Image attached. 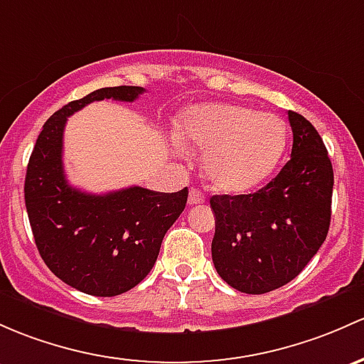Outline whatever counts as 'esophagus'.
<instances>
[{"label": "esophagus", "instance_id": "1", "mask_svg": "<svg viewBox=\"0 0 364 364\" xmlns=\"http://www.w3.org/2000/svg\"><path fill=\"white\" fill-rule=\"evenodd\" d=\"M205 200L204 193L200 192L198 188H192L190 190V195H188V204L190 205H195V204H202V202Z\"/></svg>", "mask_w": 364, "mask_h": 364}]
</instances>
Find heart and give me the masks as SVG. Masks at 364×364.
Masks as SVG:
<instances>
[{"mask_svg": "<svg viewBox=\"0 0 364 364\" xmlns=\"http://www.w3.org/2000/svg\"><path fill=\"white\" fill-rule=\"evenodd\" d=\"M178 137L205 150L202 167L213 188L250 192L277 169L288 148L286 122L235 102L197 105L183 112Z\"/></svg>", "mask_w": 364, "mask_h": 364, "instance_id": "b5f03b06", "label": "heart"}]
</instances>
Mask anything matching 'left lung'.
Instances as JSON below:
<instances>
[{
	"instance_id": "obj_1",
	"label": "left lung",
	"mask_w": 364,
	"mask_h": 364,
	"mask_svg": "<svg viewBox=\"0 0 364 364\" xmlns=\"http://www.w3.org/2000/svg\"><path fill=\"white\" fill-rule=\"evenodd\" d=\"M291 159L258 192L213 195L216 272L237 291L263 294L293 281L326 239L333 167L323 139L300 113L288 112Z\"/></svg>"
}]
</instances>
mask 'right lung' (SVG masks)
<instances>
[{"label":"right lung","mask_w":364,"mask_h":364,"mask_svg":"<svg viewBox=\"0 0 364 364\" xmlns=\"http://www.w3.org/2000/svg\"><path fill=\"white\" fill-rule=\"evenodd\" d=\"M143 92V87H105L68 102L45 122L26 172V209L45 265L71 288L94 296H117L150 274L164 235L188 198V188L162 193L131 186L94 195L68 183L63 166L68 117L102 99L132 102Z\"/></svg>","instance_id":"1"}]
</instances>
